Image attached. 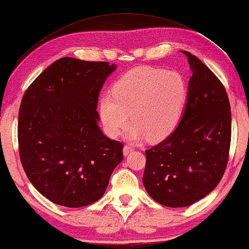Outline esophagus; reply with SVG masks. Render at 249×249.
<instances>
[{
	"mask_svg": "<svg viewBox=\"0 0 249 249\" xmlns=\"http://www.w3.org/2000/svg\"><path fill=\"white\" fill-rule=\"evenodd\" d=\"M134 150L133 146L131 145H124V156H128L129 153H131Z\"/></svg>",
	"mask_w": 249,
	"mask_h": 249,
	"instance_id": "esophagus-1",
	"label": "esophagus"
}]
</instances>
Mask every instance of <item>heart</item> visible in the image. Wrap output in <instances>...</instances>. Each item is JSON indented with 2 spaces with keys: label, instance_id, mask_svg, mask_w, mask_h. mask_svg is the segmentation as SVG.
<instances>
[{
  "label": "heart",
  "instance_id": "1",
  "mask_svg": "<svg viewBox=\"0 0 249 249\" xmlns=\"http://www.w3.org/2000/svg\"><path fill=\"white\" fill-rule=\"evenodd\" d=\"M99 101V117L106 134L117 138L130 122L127 138L146 137L160 141L172 133L181 119L187 86L180 72L138 67L121 76Z\"/></svg>",
  "mask_w": 249,
  "mask_h": 249
}]
</instances>
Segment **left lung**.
Listing matches in <instances>:
<instances>
[{
  "instance_id": "obj_1",
  "label": "left lung",
  "mask_w": 249,
  "mask_h": 249,
  "mask_svg": "<svg viewBox=\"0 0 249 249\" xmlns=\"http://www.w3.org/2000/svg\"><path fill=\"white\" fill-rule=\"evenodd\" d=\"M189 60L185 108L174 131L146 150L143 185L154 201L184 207L206 196L221 181L228 161L231 113L223 84L196 56Z\"/></svg>"
}]
</instances>
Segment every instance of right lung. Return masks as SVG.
<instances>
[{
    "instance_id": "obj_1",
    "label": "right lung",
    "mask_w": 249,
    "mask_h": 249,
    "mask_svg": "<svg viewBox=\"0 0 249 249\" xmlns=\"http://www.w3.org/2000/svg\"><path fill=\"white\" fill-rule=\"evenodd\" d=\"M116 68L63 57L24 93L19 158L33 186L55 204L81 207L98 201L124 160V145L101 132L96 110L101 88Z\"/></svg>"
}]
</instances>
